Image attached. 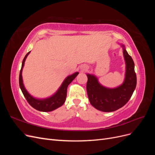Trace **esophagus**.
I'll use <instances>...</instances> for the list:
<instances>
[{
	"label": "esophagus",
	"mask_w": 155,
	"mask_h": 155,
	"mask_svg": "<svg viewBox=\"0 0 155 155\" xmlns=\"http://www.w3.org/2000/svg\"><path fill=\"white\" fill-rule=\"evenodd\" d=\"M81 69H82L83 70H85L87 69V67H83L81 68Z\"/></svg>",
	"instance_id": "obj_1"
}]
</instances>
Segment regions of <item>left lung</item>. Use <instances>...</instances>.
I'll list each match as a JSON object with an SVG mask.
<instances>
[{"instance_id": "left-lung-1", "label": "left lung", "mask_w": 155, "mask_h": 155, "mask_svg": "<svg viewBox=\"0 0 155 155\" xmlns=\"http://www.w3.org/2000/svg\"><path fill=\"white\" fill-rule=\"evenodd\" d=\"M124 47V55L126 63L125 79L121 86L116 88H107L98 83L93 75L87 74V91L91 104L103 112H112L124 106L132 96L137 86V75L134 63Z\"/></svg>"}]
</instances>
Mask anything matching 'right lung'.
Wrapping results in <instances>:
<instances>
[{"label": "right lung", "instance_id": "right-lung-1", "mask_svg": "<svg viewBox=\"0 0 155 155\" xmlns=\"http://www.w3.org/2000/svg\"><path fill=\"white\" fill-rule=\"evenodd\" d=\"M30 51H29V52L25 55L24 59L22 61V67L19 74V86L22 91V92L26 99L27 101L28 102V104L33 108H34L35 109L42 112H50L51 110H54L63 105L67 97L68 86L69 84L76 78V77L78 76L79 73L76 72L71 75V76H68L64 79V81H63V84L58 91V92L51 97L46 98V99L45 100L35 99V98L31 96H30L28 92L26 91L22 83V70L23 67H24L25 60L27 58L28 55L30 54Z\"/></svg>", "mask_w": 155, "mask_h": 155}]
</instances>
